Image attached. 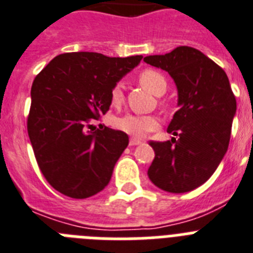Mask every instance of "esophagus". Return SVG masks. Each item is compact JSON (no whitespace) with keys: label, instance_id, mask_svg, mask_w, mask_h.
Here are the masks:
<instances>
[{"label":"esophagus","instance_id":"esophagus-1","mask_svg":"<svg viewBox=\"0 0 253 253\" xmlns=\"http://www.w3.org/2000/svg\"><path fill=\"white\" fill-rule=\"evenodd\" d=\"M139 144H141V140H139V139H135V137H131L130 139L131 147H135V145H139Z\"/></svg>","mask_w":253,"mask_h":253}]
</instances>
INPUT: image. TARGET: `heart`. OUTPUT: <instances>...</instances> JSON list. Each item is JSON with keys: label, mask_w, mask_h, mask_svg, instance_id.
<instances>
[{"label": "heart", "mask_w": 253, "mask_h": 253, "mask_svg": "<svg viewBox=\"0 0 253 253\" xmlns=\"http://www.w3.org/2000/svg\"><path fill=\"white\" fill-rule=\"evenodd\" d=\"M139 82L148 91L152 92L156 96H161L165 93L168 83L165 77L156 70H144L139 75ZM110 98L114 105H120L123 101L122 85L117 84L112 89ZM118 130L128 133L131 136L143 137L145 133L151 132L159 127V118L155 116H137V114H126V116L117 118L114 122Z\"/></svg>", "instance_id": "1"}]
</instances>
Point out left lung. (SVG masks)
<instances>
[{
  "instance_id": "8db88e82",
  "label": "left lung",
  "mask_w": 253,
  "mask_h": 253,
  "mask_svg": "<svg viewBox=\"0 0 253 253\" xmlns=\"http://www.w3.org/2000/svg\"><path fill=\"white\" fill-rule=\"evenodd\" d=\"M144 62L173 78L179 108L168 126L179 137L151 141L156 156L148 176L166 192L184 194L205 183L222 161L237 113L235 96L226 73L198 49L178 46L148 55Z\"/></svg>"
}]
</instances>
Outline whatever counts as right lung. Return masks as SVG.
Listing matches in <instances>:
<instances>
[{
	"label": "right lung",
	"instance_id": "right-lung-1",
	"mask_svg": "<svg viewBox=\"0 0 253 253\" xmlns=\"http://www.w3.org/2000/svg\"><path fill=\"white\" fill-rule=\"evenodd\" d=\"M141 58L65 53L35 78L27 130L41 173L54 190L85 199L108 186L128 135L109 127L89 131V122L108 112L112 89Z\"/></svg>",
	"mask_w": 253,
	"mask_h": 253
}]
</instances>
